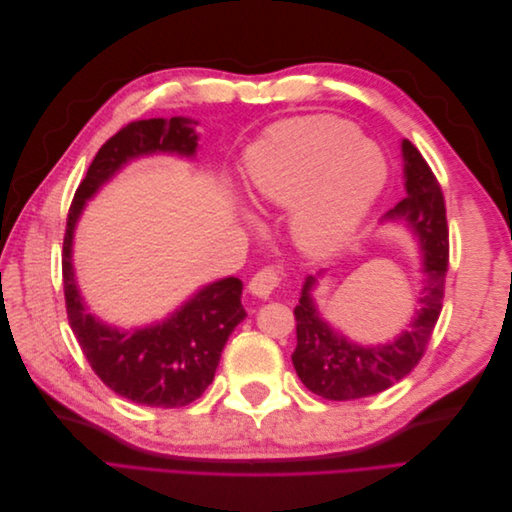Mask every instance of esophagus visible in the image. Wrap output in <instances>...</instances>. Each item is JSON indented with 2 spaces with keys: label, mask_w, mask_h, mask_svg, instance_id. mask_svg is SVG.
Returning <instances> with one entry per match:
<instances>
[{
  "label": "esophagus",
  "mask_w": 512,
  "mask_h": 512,
  "mask_svg": "<svg viewBox=\"0 0 512 512\" xmlns=\"http://www.w3.org/2000/svg\"><path fill=\"white\" fill-rule=\"evenodd\" d=\"M280 282H282L280 269H277V267H265V269H260V271L252 277L250 292L256 294V297H260V299H267L269 294H271L277 286H280Z\"/></svg>",
  "instance_id": "34e87169"
}]
</instances>
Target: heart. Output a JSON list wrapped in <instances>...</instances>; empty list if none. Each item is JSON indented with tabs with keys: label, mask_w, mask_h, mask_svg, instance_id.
I'll use <instances>...</instances> for the list:
<instances>
[{
	"label": "heart",
	"mask_w": 512,
	"mask_h": 512,
	"mask_svg": "<svg viewBox=\"0 0 512 512\" xmlns=\"http://www.w3.org/2000/svg\"><path fill=\"white\" fill-rule=\"evenodd\" d=\"M245 177L262 203L294 205L290 228L301 250L331 254L354 235L382 192L386 162L348 121L297 117L275 123L250 149Z\"/></svg>",
	"instance_id": "1"
}]
</instances>
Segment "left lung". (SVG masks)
Listing matches in <instances>:
<instances>
[{
  "instance_id": "8db88e82",
  "label": "left lung",
  "mask_w": 512,
  "mask_h": 512,
  "mask_svg": "<svg viewBox=\"0 0 512 512\" xmlns=\"http://www.w3.org/2000/svg\"><path fill=\"white\" fill-rule=\"evenodd\" d=\"M401 151L406 162V198H401L384 218H404L421 239L423 271L427 275L423 297H418L421 309L410 322V331H404L393 342L378 348L356 346L320 318L312 299L318 277L309 275L299 305L294 307L297 348L292 352V365L307 389L324 399L348 401L376 395L406 378L423 359L442 312L444 277L448 271L444 194L421 151L410 141L401 143Z\"/></svg>"
}]
</instances>
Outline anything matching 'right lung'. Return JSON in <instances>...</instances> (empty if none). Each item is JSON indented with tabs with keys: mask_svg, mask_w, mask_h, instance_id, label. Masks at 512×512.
I'll list each match as a JSON object with an SVG mask.
<instances>
[{
	"mask_svg": "<svg viewBox=\"0 0 512 512\" xmlns=\"http://www.w3.org/2000/svg\"><path fill=\"white\" fill-rule=\"evenodd\" d=\"M192 119H136L113 134L89 164L68 211L61 275L70 329L96 376L134 404L181 408L192 404L213 382L228 335L247 316L237 277L200 288L194 297L160 324L119 331L87 312L72 271V235L76 220L102 183L134 158L147 153L194 156L198 136Z\"/></svg>",
	"mask_w": 512,
	"mask_h": 512,
	"instance_id": "add662e5",
	"label": "right lung"
}]
</instances>
